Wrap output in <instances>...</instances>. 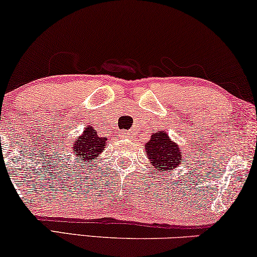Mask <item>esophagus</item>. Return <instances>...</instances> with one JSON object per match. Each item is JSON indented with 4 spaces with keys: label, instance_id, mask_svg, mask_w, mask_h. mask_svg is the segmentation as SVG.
Here are the masks:
<instances>
[{
    "label": "esophagus",
    "instance_id": "1",
    "mask_svg": "<svg viewBox=\"0 0 257 257\" xmlns=\"http://www.w3.org/2000/svg\"><path fill=\"white\" fill-rule=\"evenodd\" d=\"M120 137H121L122 139H128L130 138V135H128V133H126V132H122L121 135H120Z\"/></svg>",
    "mask_w": 257,
    "mask_h": 257
}]
</instances>
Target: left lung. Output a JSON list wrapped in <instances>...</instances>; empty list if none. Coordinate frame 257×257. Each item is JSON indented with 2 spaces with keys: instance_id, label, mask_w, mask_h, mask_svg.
<instances>
[{
  "instance_id": "left-lung-1",
  "label": "left lung",
  "mask_w": 257,
  "mask_h": 257,
  "mask_svg": "<svg viewBox=\"0 0 257 257\" xmlns=\"http://www.w3.org/2000/svg\"><path fill=\"white\" fill-rule=\"evenodd\" d=\"M145 153L154 168L160 172H171L180 166L184 159L182 151L165 131L152 133L145 144Z\"/></svg>"
}]
</instances>
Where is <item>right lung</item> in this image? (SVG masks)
Listing matches in <instances>:
<instances>
[{
  "label": "right lung",
  "instance_id": "obj_1",
  "mask_svg": "<svg viewBox=\"0 0 257 257\" xmlns=\"http://www.w3.org/2000/svg\"><path fill=\"white\" fill-rule=\"evenodd\" d=\"M106 137H99L96 130L92 126H87L80 136L72 143L71 153L76 157V160L90 163L91 160H96L103 153V150L106 147Z\"/></svg>",
  "mask_w": 257,
  "mask_h": 257
}]
</instances>
